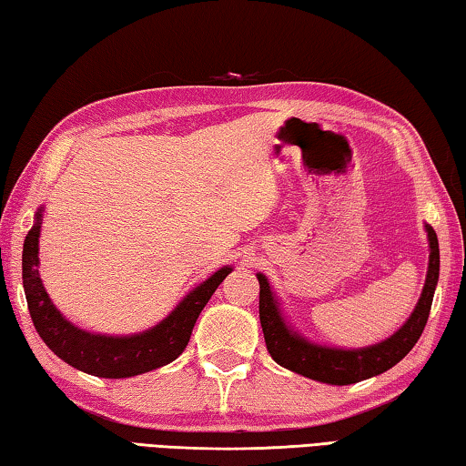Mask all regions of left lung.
I'll return each mask as SVG.
<instances>
[{
  "mask_svg": "<svg viewBox=\"0 0 466 466\" xmlns=\"http://www.w3.org/2000/svg\"><path fill=\"white\" fill-rule=\"evenodd\" d=\"M425 232H428L430 240V263L420 302H417L411 317L407 319L397 333L376 345L361 347V350H337V347L317 345L302 335L294 333L281 317L279 302L271 291L269 281L263 273H257L258 286H261V291H258V319H261L267 351L271 353V358L279 366L291 370V372L337 386L366 380V378L382 374L394 364H399L413 350L417 339L421 337L430 317L433 291L438 286V236L428 224H425Z\"/></svg>",
  "mask_w": 466,
  "mask_h": 466,
  "instance_id": "8db88e82",
  "label": "left lung"
}]
</instances>
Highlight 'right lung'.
<instances>
[{
  "mask_svg": "<svg viewBox=\"0 0 466 466\" xmlns=\"http://www.w3.org/2000/svg\"><path fill=\"white\" fill-rule=\"evenodd\" d=\"M43 209L36 211L22 250V283L36 333L46 347L66 364L100 378H129L162 368L175 361L191 339L193 327L203 306L209 302L232 267H222L211 278L188 291L175 310L156 327L137 335L108 337L77 329L55 309L38 275V236Z\"/></svg>",
  "mask_w": 466,
  "mask_h": 466,
  "instance_id": "obj_1",
  "label": "right lung"
}]
</instances>
